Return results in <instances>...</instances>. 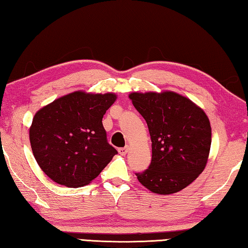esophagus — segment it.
Wrapping results in <instances>:
<instances>
[{"instance_id": "34e87169", "label": "esophagus", "mask_w": 248, "mask_h": 248, "mask_svg": "<svg viewBox=\"0 0 248 248\" xmlns=\"http://www.w3.org/2000/svg\"><path fill=\"white\" fill-rule=\"evenodd\" d=\"M127 151H128V146H125V147H123V148H120V149H119V153H120V155H126Z\"/></svg>"}]
</instances>
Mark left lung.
<instances>
[{"mask_svg":"<svg viewBox=\"0 0 248 248\" xmlns=\"http://www.w3.org/2000/svg\"><path fill=\"white\" fill-rule=\"evenodd\" d=\"M133 106L148 125L153 159L147 170L136 173L151 192H180L206 167L211 146V127L206 113L189 99L172 91L134 93Z\"/></svg>","mask_w":248,"mask_h":248,"instance_id":"left-lung-1","label":"left lung"}]
</instances>
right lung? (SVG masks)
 <instances>
[{
	"mask_svg": "<svg viewBox=\"0 0 248 248\" xmlns=\"http://www.w3.org/2000/svg\"><path fill=\"white\" fill-rule=\"evenodd\" d=\"M115 99L114 93L76 91L36 113L29 131L31 149L55 183L73 188L89 184L117 154L102 125Z\"/></svg>",
	"mask_w": 248,
	"mask_h": 248,
	"instance_id": "add662e5",
	"label": "right lung"
}]
</instances>
